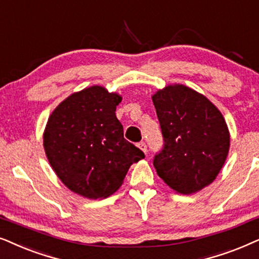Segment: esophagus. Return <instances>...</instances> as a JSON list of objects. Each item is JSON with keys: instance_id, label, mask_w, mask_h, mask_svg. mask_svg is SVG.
I'll return each mask as SVG.
<instances>
[{"instance_id": "esophagus-1", "label": "esophagus", "mask_w": 259, "mask_h": 259, "mask_svg": "<svg viewBox=\"0 0 259 259\" xmlns=\"http://www.w3.org/2000/svg\"><path fill=\"white\" fill-rule=\"evenodd\" d=\"M139 147H140V149L143 151V153H146L147 154V144L144 143V142H141V143H139Z\"/></svg>"}]
</instances>
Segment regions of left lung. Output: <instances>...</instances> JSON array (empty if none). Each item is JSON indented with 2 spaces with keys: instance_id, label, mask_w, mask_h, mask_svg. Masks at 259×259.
<instances>
[{
  "instance_id": "1",
  "label": "left lung",
  "mask_w": 259,
  "mask_h": 259,
  "mask_svg": "<svg viewBox=\"0 0 259 259\" xmlns=\"http://www.w3.org/2000/svg\"><path fill=\"white\" fill-rule=\"evenodd\" d=\"M153 102L163 137V148L153 161L158 177L181 194H192L212 184L230 148L222 112L185 85L160 90Z\"/></svg>"
}]
</instances>
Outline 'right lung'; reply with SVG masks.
Listing matches in <instances>:
<instances>
[{"label":"right lung","instance_id":"1","mask_svg":"<svg viewBox=\"0 0 259 259\" xmlns=\"http://www.w3.org/2000/svg\"><path fill=\"white\" fill-rule=\"evenodd\" d=\"M122 101L102 86L71 95L52 112L44 134L47 158L63 184L89 199L106 198L144 153L124 139L116 117Z\"/></svg>","mask_w":259,"mask_h":259}]
</instances>
